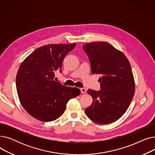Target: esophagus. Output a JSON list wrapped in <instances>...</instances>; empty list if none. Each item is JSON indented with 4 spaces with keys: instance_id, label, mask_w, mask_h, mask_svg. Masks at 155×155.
I'll list each match as a JSON object with an SVG mask.
<instances>
[{
    "instance_id": "obj_1",
    "label": "esophagus",
    "mask_w": 155,
    "mask_h": 155,
    "mask_svg": "<svg viewBox=\"0 0 155 155\" xmlns=\"http://www.w3.org/2000/svg\"><path fill=\"white\" fill-rule=\"evenodd\" d=\"M80 91H81V93H82V94H85L87 92V90H86V88H81Z\"/></svg>"
}]
</instances>
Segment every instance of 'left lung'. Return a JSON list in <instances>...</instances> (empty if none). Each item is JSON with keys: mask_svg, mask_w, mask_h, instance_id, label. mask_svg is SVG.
Listing matches in <instances>:
<instances>
[{"mask_svg": "<svg viewBox=\"0 0 155 155\" xmlns=\"http://www.w3.org/2000/svg\"><path fill=\"white\" fill-rule=\"evenodd\" d=\"M92 73L100 74L101 91L88 89L93 102L85 109L87 117L95 123L107 124L123 116L131 104L135 84L131 64L125 54L107 42L84 45Z\"/></svg>", "mask_w": 155, "mask_h": 155, "instance_id": "8db88e82", "label": "left lung"}]
</instances>
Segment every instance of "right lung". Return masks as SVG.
Wrapping results in <instances>:
<instances>
[{"label":"right lung","mask_w":155,"mask_h":155,"mask_svg":"<svg viewBox=\"0 0 155 155\" xmlns=\"http://www.w3.org/2000/svg\"><path fill=\"white\" fill-rule=\"evenodd\" d=\"M76 44H53L37 48L21 64L16 75V88L23 108L35 119L50 122L60 117L68 101L80 94L79 88L54 80L61 72L65 56Z\"/></svg>","instance_id":"right-lung-1"}]
</instances>
